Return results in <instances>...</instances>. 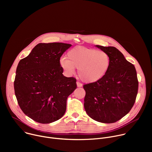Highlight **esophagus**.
Masks as SVG:
<instances>
[{
  "label": "esophagus",
  "mask_w": 152,
  "mask_h": 152,
  "mask_svg": "<svg viewBox=\"0 0 152 152\" xmlns=\"http://www.w3.org/2000/svg\"><path fill=\"white\" fill-rule=\"evenodd\" d=\"M76 84H77V87H82V84L80 83H79V82H76Z\"/></svg>",
  "instance_id": "34e87169"
}]
</instances>
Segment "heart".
<instances>
[{
	"instance_id": "obj_1",
	"label": "heart",
	"mask_w": 152,
	"mask_h": 152,
	"mask_svg": "<svg viewBox=\"0 0 152 152\" xmlns=\"http://www.w3.org/2000/svg\"><path fill=\"white\" fill-rule=\"evenodd\" d=\"M111 64L110 56L106 52L83 46H76L62 57L59 65L68 76L73 75L76 68L78 75L85 83H94L107 73Z\"/></svg>"
}]
</instances>
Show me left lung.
I'll return each instance as SVG.
<instances>
[{"label":"left lung","instance_id":"left-lung-1","mask_svg":"<svg viewBox=\"0 0 152 152\" xmlns=\"http://www.w3.org/2000/svg\"><path fill=\"white\" fill-rule=\"evenodd\" d=\"M96 47L110 55L111 64L102 79L83 85L84 108L92 119L113 123L128 114L134 104L138 88L137 72L117 48Z\"/></svg>","mask_w":152,"mask_h":152}]
</instances>
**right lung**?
<instances>
[{
	"label": "right lung",
	"mask_w": 152,
	"mask_h": 152,
	"mask_svg": "<svg viewBox=\"0 0 152 152\" xmlns=\"http://www.w3.org/2000/svg\"><path fill=\"white\" fill-rule=\"evenodd\" d=\"M72 45L39 43L21 59L14 82L21 110L33 120L48 124L66 113L67 99L77 88L76 80L62 75L59 65L62 54Z\"/></svg>",
	"instance_id": "right-lung-1"
}]
</instances>
